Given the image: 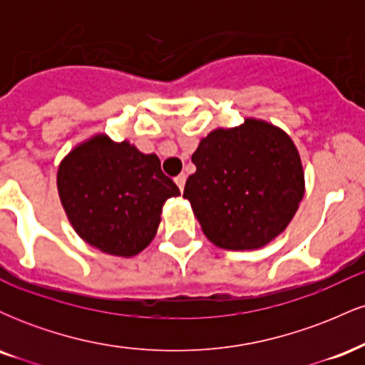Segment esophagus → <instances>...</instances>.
<instances>
[{
	"instance_id": "1",
	"label": "esophagus",
	"mask_w": 365,
	"mask_h": 365,
	"mask_svg": "<svg viewBox=\"0 0 365 365\" xmlns=\"http://www.w3.org/2000/svg\"><path fill=\"white\" fill-rule=\"evenodd\" d=\"M185 180H187L185 175H178V177L175 178V183H177L180 190H183V187H185Z\"/></svg>"
}]
</instances>
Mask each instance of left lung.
<instances>
[{
	"mask_svg": "<svg viewBox=\"0 0 365 365\" xmlns=\"http://www.w3.org/2000/svg\"><path fill=\"white\" fill-rule=\"evenodd\" d=\"M195 173L185 183L202 232L228 250L269 244L287 228L304 197L299 150L282 128L247 118L212 130L192 154Z\"/></svg>",
	"mask_w": 365,
	"mask_h": 365,
	"instance_id": "obj_1",
	"label": "left lung"
}]
</instances>
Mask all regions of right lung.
I'll return each mask as SVG.
<instances>
[{
    "instance_id": "1",
    "label": "right lung",
    "mask_w": 365,
    "mask_h": 365,
    "mask_svg": "<svg viewBox=\"0 0 365 365\" xmlns=\"http://www.w3.org/2000/svg\"><path fill=\"white\" fill-rule=\"evenodd\" d=\"M58 194L73 230L101 252L132 257L150 244L163 204L180 195L156 154L96 135L58 168Z\"/></svg>"
}]
</instances>
